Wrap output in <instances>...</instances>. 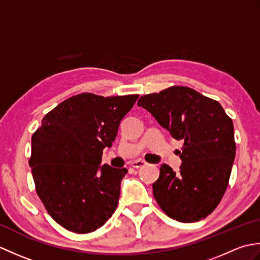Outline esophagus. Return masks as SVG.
<instances>
[{
	"instance_id": "1",
	"label": "esophagus",
	"mask_w": 260,
	"mask_h": 260,
	"mask_svg": "<svg viewBox=\"0 0 260 260\" xmlns=\"http://www.w3.org/2000/svg\"><path fill=\"white\" fill-rule=\"evenodd\" d=\"M146 164L145 161H143V159H136V161H133L131 163L132 167H133L134 169H139V168H142L144 167V165Z\"/></svg>"
}]
</instances>
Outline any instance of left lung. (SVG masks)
<instances>
[{"instance_id": "obj_1", "label": "left lung", "mask_w": 260, "mask_h": 260, "mask_svg": "<svg viewBox=\"0 0 260 260\" xmlns=\"http://www.w3.org/2000/svg\"><path fill=\"white\" fill-rule=\"evenodd\" d=\"M137 105L175 140L184 141L180 171L162 164L153 183L158 206L180 222L206 218L228 186L236 156L233 120L218 102L182 86L142 96Z\"/></svg>"}]
</instances>
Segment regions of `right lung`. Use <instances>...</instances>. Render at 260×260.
<instances>
[{"instance_id":"1","label":"right lung","mask_w":260,"mask_h":260,"mask_svg":"<svg viewBox=\"0 0 260 260\" xmlns=\"http://www.w3.org/2000/svg\"><path fill=\"white\" fill-rule=\"evenodd\" d=\"M137 98L79 93L49 112L32 135L29 164L37 193L67 230L91 233L115 212L127 169L101 165L103 150L113 145Z\"/></svg>"}]
</instances>
